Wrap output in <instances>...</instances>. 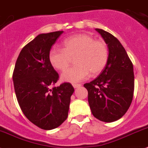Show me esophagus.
<instances>
[{
  "label": "esophagus",
  "mask_w": 148,
  "mask_h": 148,
  "mask_svg": "<svg viewBox=\"0 0 148 148\" xmlns=\"http://www.w3.org/2000/svg\"><path fill=\"white\" fill-rule=\"evenodd\" d=\"M81 85H82V84H73V88H79Z\"/></svg>",
  "instance_id": "34e87169"
}]
</instances>
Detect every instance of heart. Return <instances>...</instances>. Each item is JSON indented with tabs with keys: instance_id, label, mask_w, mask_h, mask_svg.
I'll return each mask as SVG.
<instances>
[{
	"instance_id": "heart-1",
	"label": "heart",
	"mask_w": 148,
	"mask_h": 148,
	"mask_svg": "<svg viewBox=\"0 0 148 148\" xmlns=\"http://www.w3.org/2000/svg\"><path fill=\"white\" fill-rule=\"evenodd\" d=\"M63 49H52L49 51V63L55 69L64 71L75 57L77 66L62 73L61 80L76 83L87 79L90 73L99 74L108 60V49L106 42L97 40L86 34L69 36L63 41Z\"/></svg>"
}]
</instances>
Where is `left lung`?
Listing matches in <instances>:
<instances>
[{
	"label": "left lung",
	"mask_w": 148,
	"mask_h": 148,
	"mask_svg": "<svg viewBox=\"0 0 148 148\" xmlns=\"http://www.w3.org/2000/svg\"><path fill=\"white\" fill-rule=\"evenodd\" d=\"M108 49V60L97 79L84 84L93 115L103 122L123 117L130 106L134 92L133 65L123 45L110 33L96 28Z\"/></svg>",
	"instance_id": "left-lung-1"
}]
</instances>
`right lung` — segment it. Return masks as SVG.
Returning <instances> with one entry per match:
<instances>
[{
    "label": "right lung",
    "mask_w": 148,
    "mask_h": 148,
    "mask_svg": "<svg viewBox=\"0 0 148 148\" xmlns=\"http://www.w3.org/2000/svg\"><path fill=\"white\" fill-rule=\"evenodd\" d=\"M63 32L41 34L27 43L18 57L12 75L21 111L31 123L45 130L58 127L67 118L74 92L67 82L51 88L59 75L49 63V54Z\"/></svg>",
    "instance_id": "right-lung-1"
}]
</instances>
